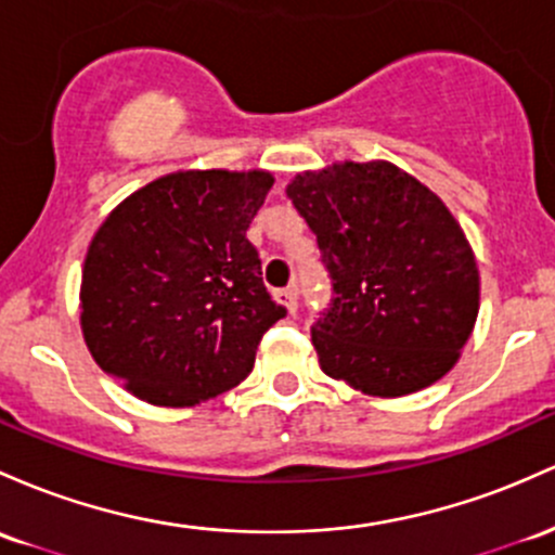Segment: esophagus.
Masks as SVG:
<instances>
[{
	"label": "esophagus",
	"instance_id": "obj_1",
	"mask_svg": "<svg viewBox=\"0 0 555 555\" xmlns=\"http://www.w3.org/2000/svg\"><path fill=\"white\" fill-rule=\"evenodd\" d=\"M276 300H279V302H284V306H287L289 313H295V310H297V289H295V287L276 289Z\"/></svg>",
	"mask_w": 555,
	"mask_h": 555
}]
</instances>
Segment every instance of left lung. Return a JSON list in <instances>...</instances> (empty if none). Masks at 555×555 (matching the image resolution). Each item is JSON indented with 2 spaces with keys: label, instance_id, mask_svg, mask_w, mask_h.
<instances>
[{
  "label": "left lung",
  "instance_id": "8db88e82",
  "mask_svg": "<svg viewBox=\"0 0 555 555\" xmlns=\"http://www.w3.org/2000/svg\"><path fill=\"white\" fill-rule=\"evenodd\" d=\"M287 194L332 279L310 326L324 374L376 398L442 379L479 313L477 260L446 203L387 160L306 170Z\"/></svg>",
  "mask_w": 555,
  "mask_h": 555
}]
</instances>
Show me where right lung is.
I'll return each instance as SVG.
<instances>
[{
  "label": "right lung",
  "instance_id": "right-lung-1",
  "mask_svg": "<svg viewBox=\"0 0 555 555\" xmlns=\"http://www.w3.org/2000/svg\"><path fill=\"white\" fill-rule=\"evenodd\" d=\"M273 176L179 170L126 197L91 240L81 328L105 374L152 405H194L253 371L287 315L247 240Z\"/></svg>",
  "mask_w": 555,
  "mask_h": 555
}]
</instances>
